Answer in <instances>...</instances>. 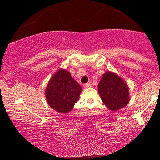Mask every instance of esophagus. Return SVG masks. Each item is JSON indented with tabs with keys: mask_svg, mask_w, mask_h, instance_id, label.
Segmentation results:
<instances>
[{
	"mask_svg": "<svg viewBox=\"0 0 160 160\" xmlns=\"http://www.w3.org/2000/svg\"><path fill=\"white\" fill-rule=\"evenodd\" d=\"M91 85H91L90 83H85V84H84V85H83L84 88H90Z\"/></svg>",
	"mask_w": 160,
	"mask_h": 160,
	"instance_id": "34e87169",
	"label": "esophagus"
}]
</instances>
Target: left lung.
Here are the masks:
<instances>
[{
	"instance_id": "left-lung-1",
	"label": "left lung",
	"mask_w": 160,
	"mask_h": 160,
	"mask_svg": "<svg viewBox=\"0 0 160 160\" xmlns=\"http://www.w3.org/2000/svg\"><path fill=\"white\" fill-rule=\"evenodd\" d=\"M98 92L102 102L112 111L126 107L129 102V89L124 80L113 72L102 75L98 85Z\"/></svg>"
}]
</instances>
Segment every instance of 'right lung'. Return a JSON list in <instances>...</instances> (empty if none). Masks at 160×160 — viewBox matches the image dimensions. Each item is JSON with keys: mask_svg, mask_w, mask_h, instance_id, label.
I'll return each mask as SVG.
<instances>
[{"mask_svg": "<svg viewBox=\"0 0 160 160\" xmlns=\"http://www.w3.org/2000/svg\"><path fill=\"white\" fill-rule=\"evenodd\" d=\"M82 88L70 72L60 69L51 77L46 88L48 104L56 112L68 113L79 99Z\"/></svg>", "mask_w": 160, "mask_h": 160, "instance_id": "obj_1", "label": "right lung"}]
</instances>
